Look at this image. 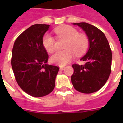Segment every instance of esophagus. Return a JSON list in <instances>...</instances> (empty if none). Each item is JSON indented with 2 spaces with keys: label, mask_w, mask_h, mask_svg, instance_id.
<instances>
[{
  "label": "esophagus",
  "mask_w": 123,
  "mask_h": 123,
  "mask_svg": "<svg viewBox=\"0 0 123 123\" xmlns=\"http://www.w3.org/2000/svg\"><path fill=\"white\" fill-rule=\"evenodd\" d=\"M64 68H65V67H60V70H63Z\"/></svg>",
  "instance_id": "34e87169"
}]
</instances>
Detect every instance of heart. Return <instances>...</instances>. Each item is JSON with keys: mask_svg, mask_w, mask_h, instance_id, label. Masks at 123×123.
Instances as JSON below:
<instances>
[{"mask_svg": "<svg viewBox=\"0 0 123 123\" xmlns=\"http://www.w3.org/2000/svg\"><path fill=\"white\" fill-rule=\"evenodd\" d=\"M56 36L60 39H66L64 45L65 50L56 52L51 57L53 64L64 66L68 63L74 55L82 56L88 49L90 40L85 33H79L78 30L70 25H62L54 30ZM43 45L46 51L53 53L56 50V42L51 35L46 34L43 37Z\"/></svg>", "mask_w": 123, "mask_h": 123, "instance_id": "obj_1", "label": "heart"}]
</instances>
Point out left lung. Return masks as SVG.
<instances>
[{"mask_svg": "<svg viewBox=\"0 0 123 123\" xmlns=\"http://www.w3.org/2000/svg\"><path fill=\"white\" fill-rule=\"evenodd\" d=\"M86 32L90 40L88 53L81 59L85 64H72L71 82L74 88L83 93L95 92L105 85L111 71L112 52L105 35L93 25L74 23Z\"/></svg>", "mask_w": 123, "mask_h": 123, "instance_id": "obj_1", "label": "left lung"}]
</instances>
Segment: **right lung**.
<instances>
[{"instance_id":"add662e5","label":"right lung","mask_w":123,"mask_h":123,"mask_svg":"<svg viewBox=\"0 0 123 123\" xmlns=\"http://www.w3.org/2000/svg\"><path fill=\"white\" fill-rule=\"evenodd\" d=\"M49 25L34 24L20 34L12 49L11 64L22 90L33 97H43L53 90L59 67L47 64L49 55L43 37Z\"/></svg>"}]
</instances>
